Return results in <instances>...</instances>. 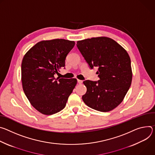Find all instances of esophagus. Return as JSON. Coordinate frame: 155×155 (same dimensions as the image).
<instances>
[{
	"mask_svg": "<svg viewBox=\"0 0 155 155\" xmlns=\"http://www.w3.org/2000/svg\"><path fill=\"white\" fill-rule=\"evenodd\" d=\"M82 80H79V79H78V82L79 83V84H82Z\"/></svg>",
	"mask_w": 155,
	"mask_h": 155,
	"instance_id": "1",
	"label": "esophagus"
}]
</instances>
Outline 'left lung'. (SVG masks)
I'll return each instance as SVG.
<instances>
[{
    "label": "left lung",
    "instance_id": "8db88e82",
    "mask_svg": "<svg viewBox=\"0 0 155 155\" xmlns=\"http://www.w3.org/2000/svg\"><path fill=\"white\" fill-rule=\"evenodd\" d=\"M78 48L90 68L98 67L97 81L83 82L87 92L82 100L89 107L107 112L117 107L130 87L132 73L126 50L113 39L92 38L77 42Z\"/></svg>",
    "mask_w": 155,
    "mask_h": 155
}]
</instances>
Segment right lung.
I'll use <instances>...</instances> for the list:
<instances>
[{"label": "right lung", "mask_w": 155, "mask_h": 155, "mask_svg": "<svg viewBox=\"0 0 155 155\" xmlns=\"http://www.w3.org/2000/svg\"><path fill=\"white\" fill-rule=\"evenodd\" d=\"M75 42L57 39L34 45L23 57L21 81L31 104L40 113L51 115L62 110L77 84V79L55 78L65 66L67 55Z\"/></svg>", "instance_id": "obj_1"}]
</instances>
